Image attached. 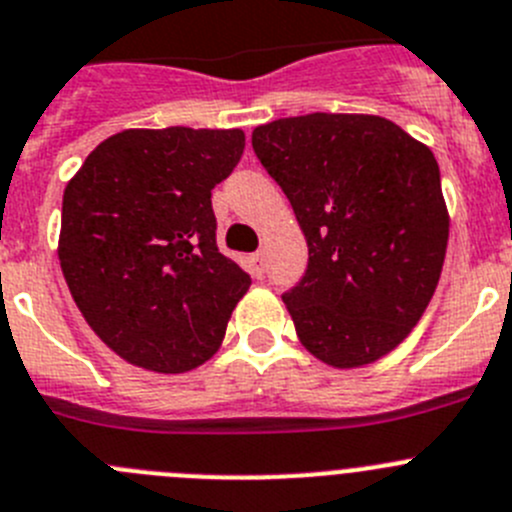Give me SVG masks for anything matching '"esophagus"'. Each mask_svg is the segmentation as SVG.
<instances>
[{"label": "esophagus", "mask_w": 512, "mask_h": 512, "mask_svg": "<svg viewBox=\"0 0 512 512\" xmlns=\"http://www.w3.org/2000/svg\"><path fill=\"white\" fill-rule=\"evenodd\" d=\"M252 272H255L257 278L265 275V255H262V252H255V255H252Z\"/></svg>", "instance_id": "1"}]
</instances>
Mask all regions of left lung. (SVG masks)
<instances>
[{"label":"left lung","instance_id":"8db88e82","mask_svg":"<svg viewBox=\"0 0 512 512\" xmlns=\"http://www.w3.org/2000/svg\"><path fill=\"white\" fill-rule=\"evenodd\" d=\"M308 245L283 295L300 343L333 369H361L412 333L439 283L450 237L427 143L371 113H308L252 131Z\"/></svg>","mask_w":512,"mask_h":512}]
</instances>
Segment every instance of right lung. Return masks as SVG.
<instances>
[{"label": "right lung", "mask_w": 512, "mask_h": 512, "mask_svg": "<svg viewBox=\"0 0 512 512\" xmlns=\"http://www.w3.org/2000/svg\"><path fill=\"white\" fill-rule=\"evenodd\" d=\"M242 128H126L62 194L57 257L75 305L126 364L186 374L219 351L250 275L217 250L212 189Z\"/></svg>", "instance_id": "1"}]
</instances>
